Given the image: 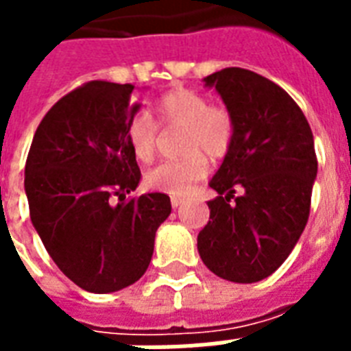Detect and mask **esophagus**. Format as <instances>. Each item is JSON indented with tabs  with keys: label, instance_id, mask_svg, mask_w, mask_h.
Returning <instances> with one entry per match:
<instances>
[{
	"label": "esophagus",
	"instance_id": "34e87169",
	"mask_svg": "<svg viewBox=\"0 0 351 351\" xmlns=\"http://www.w3.org/2000/svg\"><path fill=\"white\" fill-rule=\"evenodd\" d=\"M182 204H186V198H182V197H173V198H171V206H173V209L180 208Z\"/></svg>",
	"mask_w": 351,
	"mask_h": 351
}]
</instances>
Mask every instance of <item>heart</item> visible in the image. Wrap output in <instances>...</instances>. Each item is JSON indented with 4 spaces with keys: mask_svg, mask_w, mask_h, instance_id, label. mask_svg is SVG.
<instances>
[{
    "mask_svg": "<svg viewBox=\"0 0 351 351\" xmlns=\"http://www.w3.org/2000/svg\"><path fill=\"white\" fill-rule=\"evenodd\" d=\"M156 123L145 114H136L127 125V142L140 162H153L158 151V127L182 129L178 160H169L145 175V184L154 191L186 195L208 175V158L222 160L234 142V117L226 106H217L191 89H173L154 104Z\"/></svg>",
    "mask_w": 351,
    "mask_h": 351,
    "instance_id": "obj_1",
    "label": "heart"
}]
</instances>
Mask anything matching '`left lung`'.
Here are the masks:
<instances>
[{
  "instance_id": "1",
  "label": "left lung",
  "mask_w": 351,
  "mask_h": 351,
  "mask_svg": "<svg viewBox=\"0 0 351 351\" xmlns=\"http://www.w3.org/2000/svg\"><path fill=\"white\" fill-rule=\"evenodd\" d=\"M234 117V142L209 186L198 253L220 278L258 282L277 271L304 231L317 176L310 123L291 96L240 67L209 74Z\"/></svg>"
}]
</instances>
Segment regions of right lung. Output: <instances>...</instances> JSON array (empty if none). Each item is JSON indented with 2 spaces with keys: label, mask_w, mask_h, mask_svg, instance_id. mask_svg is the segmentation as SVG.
<instances>
[{
  "label": "right lung",
  "mask_w": 351,
  "mask_h": 351,
  "mask_svg": "<svg viewBox=\"0 0 351 351\" xmlns=\"http://www.w3.org/2000/svg\"><path fill=\"white\" fill-rule=\"evenodd\" d=\"M132 90L104 80L71 90L40 121L25 164L30 220L47 253L90 293L136 282L171 213L164 193L127 198L142 176L127 142Z\"/></svg>",
  "instance_id": "add662e5"
}]
</instances>
